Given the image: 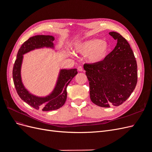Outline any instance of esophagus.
<instances>
[{
	"label": "esophagus",
	"mask_w": 152,
	"mask_h": 152,
	"mask_svg": "<svg viewBox=\"0 0 152 152\" xmlns=\"http://www.w3.org/2000/svg\"><path fill=\"white\" fill-rule=\"evenodd\" d=\"M77 69H78V70H79V72H82V71H83V68H82V66H78Z\"/></svg>",
	"instance_id": "esophagus-1"
}]
</instances>
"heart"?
I'll return each instance as SVG.
<instances>
[{
    "mask_svg": "<svg viewBox=\"0 0 152 152\" xmlns=\"http://www.w3.org/2000/svg\"><path fill=\"white\" fill-rule=\"evenodd\" d=\"M75 51L84 56L91 63H98L107 57L110 45L107 41L99 39H91L76 43L74 46Z\"/></svg>",
    "mask_w": 152,
    "mask_h": 152,
    "instance_id": "obj_1",
    "label": "heart"
}]
</instances>
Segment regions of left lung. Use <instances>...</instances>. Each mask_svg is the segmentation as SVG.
<instances>
[{
  "label": "left lung",
  "mask_w": 152,
  "mask_h": 152,
  "mask_svg": "<svg viewBox=\"0 0 152 152\" xmlns=\"http://www.w3.org/2000/svg\"><path fill=\"white\" fill-rule=\"evenodd\" d=\"M109 34L117 40L115 48L102 61L84 65L91 100L104 108L122 104L134 90L137 80V63L130 45L117 32Z\"/></svg>",
  "instance_id": "left-lung-1"
}]
</instances>
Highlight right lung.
Returning a JSON list of instances; mask_svg holds the SVG:
<instances>
[{"mask_svg": "<svg viewBox=\"0 0 152 152\" xmlns=\"http://www.w3.org/2000/svg\"><path fill=\"white\" fill-rule=\"evenodd\" d=\"M52 35H35L29 38L22 44L17 54L14 64L12 77L17 93L22 100L37 110L50 111L63 107L67 98L66 87L72 79L77 74L76 68L60 69L58 79L51 93L45 96H39L31 93L24 86L21 78V66L23 55L38 49L49 48L54 50Z\"/></svg>", "mask_w": 152, "mask_h": 152, "instance_id": "obj_1", "label": "right lung"}]
</instances>
